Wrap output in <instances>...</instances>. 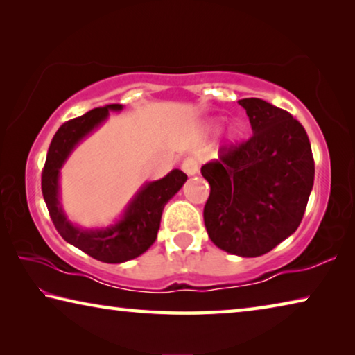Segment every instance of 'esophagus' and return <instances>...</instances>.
I'll return each mask as SVG.
<instances>
[{"label":"esophagus","mask_w":355,"mask_h":355,"mask_svg":"<svg viewBox=\"0 0 355 355\" xmlns=\"http://www.w3.org/2000/svg\"><path fill=\"white\" fill-rule=\"evenodd\" d=\"M182 169L186 175H196L200 169V161L197 158H186L182 164Z\"/></svg>","instance_id":"esophagus-1"}]
</instances>
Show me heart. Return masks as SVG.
Listing matches in <instances>:
<instances>
[{"mask_svg":"<svg viewBox=\"0 0 355 355\" xmlns=\"http://www.w3.org/2000/svg\"><path fill=\"white\" fill-rule=\"evenodd\" d=\"M238 133H239V130H238V128H233V130H232V135H233V136L238 135Z\"/></svg>","mask_w":355,"mask_h":355,"instance_id":"1","label":"heart"}]
</instances>
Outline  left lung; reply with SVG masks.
<instances>
[{
    "label": "left lung",
    "mask_w": 355,
    "mask_h": 355,
    "mask_svg": "<svg viewBox=\"0 0 355 355\" xmlns=\"http://www.w3.org/2000/svg\"><path fill=\"white\" fill-rule=\"evenodd\" d=\"M248 112V141L219 148L202 166L209 183L203 208L208 236L219 249L260 257L296 232L315 180L309 136L290 112L261 98L238 101Z\"/></svg>",
    "instance_id": "8db88e82"
}]
</instances>
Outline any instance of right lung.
<instances>
[{
  "mask_svg": "<svg viewBox=\"0 0 355 355\" xmlns=\"http://www.w3.org/2000/svg\"><path fill=\"white\" fill-rule=\"evenodd\" d=\"M122 110V105H106L61 125L48 148L42 171V194L59 235L71 245L103 263H123L142 255L158 235L164 205L188 180L186 173L173 169L164 178L144 184L128 203L120 220L106 228L86 230L71 224L59 202L61 167L71 150L105 122L110 111Z\"/></svg>",
  "mask_w": 355,
  "mask_h": 355,
  "instance_id": "obj_1",
  "label": "right lung"
}]
</instances>
